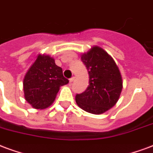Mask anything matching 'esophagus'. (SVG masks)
Listing matches in <instances>:
<instances>
[{"instance_id": "1", "label": "esophagus", "mask_w": 153, "mask_h": 153, "mask_svg": "<svg viewBox=\"0 0 153 153\" xmlns=\"http://www.w3.org/2000/svg\"><path fill=\"white\" fill-rule=\"evenodd\" d=\"M74 80V77H71V79H69V81H70V82H72Z\"/></svg>"}]
</instances>
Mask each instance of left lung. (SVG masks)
I'll return each mask as SVG.
<instances>
[{
    "mask_svg": "<svg viewBox=\"0 0 153 153\" xmlns=\"http://www.w3.org/2000/svg\"><path fill=\"white\" fill-rule=\"evenodd\" d=\"M81 61L89 74V85L76 94L77 105L86 112L100 114L112 108L119 98L123 79L116 63L105 50L95 46L82 54Z\"/></svg>",
    "mask_w": 153,
    "mask_h": 153,
    "instance_id": "obj_1",
    "label": "left lung"
}]
</instances>
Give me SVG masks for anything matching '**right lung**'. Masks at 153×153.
Returning a JSON list of instances; mask_svg holds the SVG:
<instances>
[{
    "instance_id": "right-lung-1",
    "label": "right lung",
    "mask_w": 153,
    "mask_h": 153,
    "mask_svg": "<svg viewBox=\"0 0 153 153\" xmlns=\"http://www.w3.org/2000/svg\"><path fill=\"white\" fill-rule=\"evenodd\" d=\"M68 82L53 58L39 55L25 75V99L35 108H47L54 101L60 87Z\"/></svg>"
}]
</instances>
